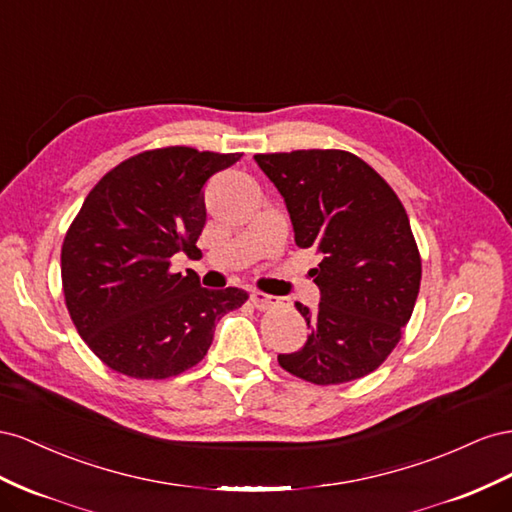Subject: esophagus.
<instances>
[{
  "label": "esophagus",
  "instance_id": "esophagus-1",
  "mask_svg": "<svg viewBox=\"0 0 512 512\" xmlns=\"http://www.w3.org/2000/svg\"><path fill=\"white\" fill-rule=\"evenodd\" d=\"M251 302H253L255 309H259V311H268L270 306L274 304V298H272V296H268V294H264V291H251Z\"/></svg>",
  "mask_w": 512,
  "mask_h": 512
}]
</instances>
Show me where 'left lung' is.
Here are the masks:
<instances>
[{"mask_svg": "<svg viewBox=\"0 0 512 512\" xmlns=\"http://www.w3.org/2000/svg\"><path fill=\"white\" fill-rule=\"evenodd\" d=\"M279 188L300 248H315L309 274L319 309H296L311 328L281 367L304 382L334 386L373 373L410 321L422 264L401 199L371 165L345 150L255 154Z\"/></svg>", "mask_w": 512, "mask_h": 512, "instance_id": "1", "label": "left lung"}]
</instances>
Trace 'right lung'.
Returning a JSON list of instances; mask_svg holds the SVG:
<instances>
[{
  "instance_id": "right-lung-1",
  "label": "right lung",
  "mask_w": 512,
  "mask_h": 512,
  "mask_svg": "<svg viewBox=\"0 0 512 512\" xmlns=\"http://www.w3.org/2000/svg\"><path fill=\"white\" fill-rule=\"evenodd\" d=\"M242 154L171 145L141 152L102 175L62 244L66 309L109 369L167 379L208 354L216 321L248 300L238 287L206 289L171 270L195 253L206 225L203 184Z\"/></svg>"
}]
</instances>
